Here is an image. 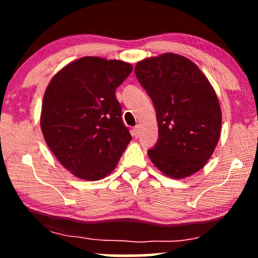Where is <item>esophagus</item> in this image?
Wrapping results in <instances>:
<instances>
[{
	"label": "esophagus",
	"instance_id": "esophagus-1",
	"mask_svg": "<svg viewBox=\"0 0 258 258\" xmlns=\"http://www.w3.org/2000/svg\"><path fill=\"white\" fill-rule=\"evenodd\" d=\"M140 135H141V126L140 125H136L135 128L133 129V136L134 137H140Z\"/></svg>",
	"mask_w": 258,
	"mask_h": 258
}]
</instances>
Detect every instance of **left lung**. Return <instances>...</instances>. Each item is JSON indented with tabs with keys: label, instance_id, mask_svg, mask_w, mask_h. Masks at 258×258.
Segmentation results:
<instances>
[{
	"label": "left lung",
	"instance_id": "obj_1",
	"mask_svg": "<svg viewBox=\"0 0 258 258\" xmlns=\"http://www.w3.org/2000/svg\"><path fill=\"white\" fill-rule=\"evenodd\" d=\"M135 74L156 110L151 162L171 178L201 170L221 136V107L209 81L195 63L171 52L139 62Z\"/></svg>",
	"mask_w": 258,
	"mask_h": 258
}]
</instances>
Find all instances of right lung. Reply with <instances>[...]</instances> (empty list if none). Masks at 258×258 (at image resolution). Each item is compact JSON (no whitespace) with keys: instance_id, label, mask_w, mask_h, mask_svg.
<instances>
[{"instance_id":"right-lung-1","label":"right lung","mask_w":258,"mask_h":258,"mask_svg":"<svg viewBox=\"0 0 258 258\" xmlns=\"http://www.w3.org/2000/svg\"><path fill=\"white\" fill-rule=\"evenodd\" d=\"M132 70L126 62L87 56L66 66L48 84L42 133L59 163L76 177H105L132 141L115 96Z\"/></svg>"}]
</instances>
